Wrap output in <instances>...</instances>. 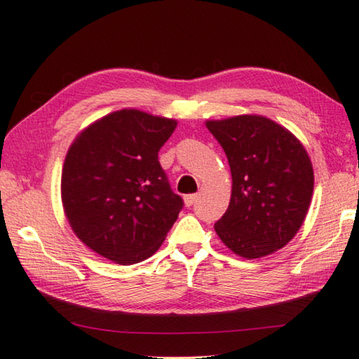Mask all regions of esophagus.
<instances>
[{
	"mask_svg": "<svg viewBox=\"0 0 359 359\" xmlns=\"http://www.w3.org/2000/svg\"><path fill=\"white\" fill-rule=\"evenodd\" d=\"M196 199H198V194H187V196L184 198L187 208H190V205H193L194 203H196Z\"/></svg>",
	"mask_w": 359,
	"mask_h": 359,
	"instance_id": "esophagus-1",
	"label": "esophagus"
}]
</instances>
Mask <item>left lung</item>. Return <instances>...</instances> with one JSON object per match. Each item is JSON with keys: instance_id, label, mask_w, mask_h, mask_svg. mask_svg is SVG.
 Instances as JSON below:
<instances>
[{"instance_id": "left-lung-1", "label": "left lung", "mask_w": 359, "mask_h": 359, "mask_svg": "<svg viewBox=\"0 0 359 359\" xmlns=\"http://www.w3.org/2000/svg\"><path fill=\"white\" fill-rule=\"evenodd\" d=\"M228 156L233 190L214 228L231 252L245 259L283 248L306 220L313 168L299 139L257 114L205 121Z\"/></svg>"}]
</instances>
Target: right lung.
I'll list each match as a JSON object with an SVG mask.
<instances>
[{
    "label": "right lung",
    "mask_w": 359,
    "mask_h": 359,
    "mask_svg": "<svg viewBox=\"0 0 359 359\" xmlns=\"http://www.w3.org/2000/svg\"><path fill=\"white\" fill-rule=\"evenodd\" d=\"M175 126L174 118L120 109L69 145L62 169L65 215L85 245L115 264L150 258L177 220L184 203L158 161Z\"/></svg>",
    "instance_id": "right-lung-1"
}]
</instances>
